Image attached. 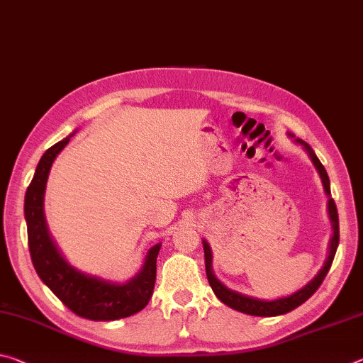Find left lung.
<instances>
[{"instance_id":"8db88e82","label":"left lung","mask_w":363,"mask_h":363,"mask_svg":"<svg viewBox=\"0 0 363 363\" xmlns=\"http://www.w3.org/2000/svg\"><path fill=\"white\" fill-rule=\"evenodd\" d=\"M289 137H294L292 134H289ZM297 143L306 148V152L308 153L310 160L315 164L316 171L321 177V182H323L325 187V194L328 195V213H330V220L333 224V238L330 242V255H328L325 267L320 269L318 274L310 281L307 286H303L302 289H298L294 294L287 296V297H281V298H274V301H262V298H255L250 296H244L240 292L231 291L229 287L224 286L220 279L213 274V268H211V249L206 240H203V250H205V268H206V278H208V283L211 286L213 292H215L216 297L220 298L223 303H226L228 307H231L238 312H242L247 315H254V316H276V315H284L291 310L297 308L298 306H302L303 302L308 301L310 297L315 294V291L318 289L323 283L325 276L328 274L331 268V263L335 260L336 255V249L339 244V218H337V208L335 200L331 199V191H330V177L326 174L325 166L320 163V160L316 158L315 152L312 150V147L308 145L307 142H303L301 139H296Z\"/></svg>"}]
</instances>
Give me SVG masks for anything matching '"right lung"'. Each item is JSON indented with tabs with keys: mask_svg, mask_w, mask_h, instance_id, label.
I'll return each instance as SVG.
<instances>
[{
	"mask_svg": "<svg viewBox=\"0 0 363 363\" xmlns=\"http://www.w3.org/2000/svg\"><path fill=\"white\" fill-rule=\"evenodd\" d=\"M72 135H67L43 153L30 186L27 187L24 213L33 268L51 292L71 312L82 318L94 321L125 318L145 308L152 298L155 279H157V257L161 244L153 245L147 252L145 263L140 272L123 284L85 274L72 268L62 258L53 239L50 238L43 213V199L51 164Z\"/></svg>",
	"mask_w": 363,
	"mask_h": 363,
	"instance_id": "1",
	"label": "right lung"
}]
</instances>
